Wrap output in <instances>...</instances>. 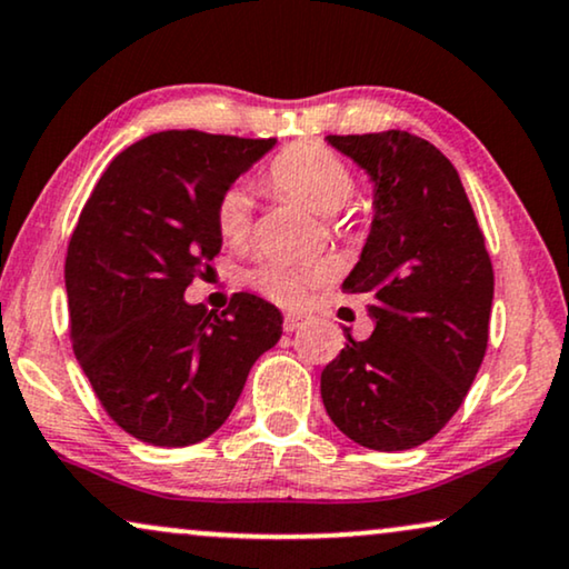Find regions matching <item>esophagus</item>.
I'll use <instances>...</instances> for the list:
<instances>
[{"instance_id": "obj_1", "label": "esophagus", "mask_w": 569, "mask_h": 569, "mask_svg": "<svg viewBox=\"0 0 569 569\" xmlns=\"http://www.w3.org/2000/svg\"><path fill=\"white\" fill-rule=\"evenodd\" d=\"M307 322V315H299V312H286L283 318V330L286 333H293V330L301 328Z\"/></svg>"}]
</instances>
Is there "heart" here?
I'll list each match as a JSON object with an SVG mask.
<instances>
[{
  "instance_id": "b5f03b06",
  "label": "heart",
  "mask_w": 569,
  "mask_h": 569,
  "mask_svg": "<svg viewBox=\"0 0 569 569\" xmlns=\"http://www.w3.org/2000/svg\"><path fill=\"white\" fill-rule=\"evenodd\" d=\"M276 191L301 201L318 214H336L355 197V176L349 164L322 143H293L283 149L268 170ZM214 226L226 243H243L251 231V199L241 186L222 193L214 210ZM320 264L270 257L251 272V286L280 305H299L315 286L322 283Z\"/></svg>"
}]
</instances>
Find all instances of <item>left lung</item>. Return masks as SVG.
I'll return each mask as SVG.
<instances>
[{
  "mask_svg": "<svg viewBox=\"0 0 569 569\" xmlns=\"http://www.w3.org/2000/svg\"><path fill=\"white\" fill-rule=\"evenodd\" d=\"M372 183V222L343 293L368 297L370 338L320 376L330 420L376 451L426 443L462 405L488 343L493 268L455 164L407 131L326 136Z\"/></svg>",
  "mask_w": 569,
  "mask_h": 569,
  "instance_id": "obj_1",
  "label": "left lung"
}]
</instances>
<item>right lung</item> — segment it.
<instances>
[{
  "label": "right lung",
  "mask_w": 569,
  "mask_h": 569,
  "mask_svg": "<svg viewBox=\"0 0 569 569\" xmlns=\"http://www.w3.org/2000/svg\"><path fill=\"white\" fill-rule=\"evenodd\" d=\"M276 139L162 131L131 143L86 201L64 260L73 351L107 415L152 446H191L228 420L283 315L236 293L222 315L186 289L222 247L218 201Z\"/></svg>",
  "instance_id": "1"
}]
</instances>
